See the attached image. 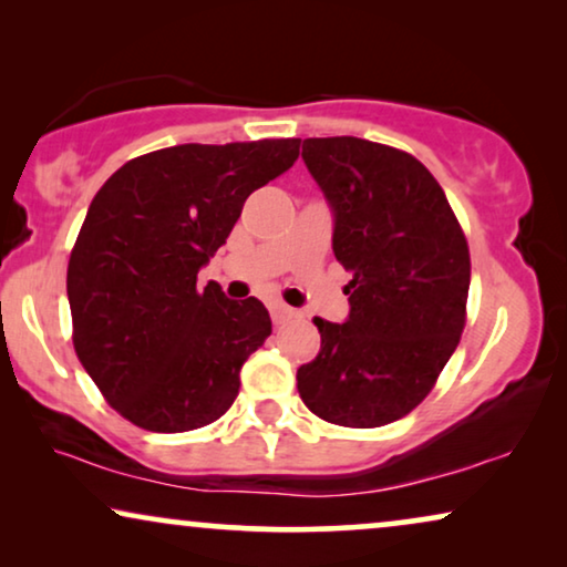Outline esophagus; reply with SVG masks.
Masks as SVG:
<instances>
[{"instance_id": "1", "label": "esophagus", "mask_w": 567, "mask_h": 567, "mask_svg": "<svg viewBox=\"0 0 567 567\" xmlns=\"http://www.w3.org/2000/svg\"><path fill=\"white\" fill-rule=\"evenodd\" d=\"M291 317H297L291 307L281 305V301H274V305H270V320H274V324H286Z\"/></svg>"}]
</instances>
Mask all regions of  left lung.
Returning a JSON list of instances; mask_svg holds the SVG:
<instances>
[{
	"label": "left lung",
	"instance_id": "left-lung-1",
	"mask_svg": "<svg viewBox=\"0 0 567 567\" xmlns=\"http://www.w3.org/2000/svg\"><path fill=\"white\" fill-rule=\"evenodd\" d=\"M301 159L332 208V252L353 278L343 324L315 317L320 353L297 371L305 405L379 429L421 405L460 346L470 247L413 154L355 136L305 138Z\"/></svg>",
	"mask_w": 567,
	"mask_h": 567
}]
</instances>
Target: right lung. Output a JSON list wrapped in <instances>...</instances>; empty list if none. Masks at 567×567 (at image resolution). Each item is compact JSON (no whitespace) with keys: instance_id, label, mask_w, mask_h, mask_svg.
<instances>
[{"instance_id":"right-lung-1","label":"right lung","mask_w":567,"mask_h":567,"mask_svg":"<svg viewBox=\"0 0 567 567\" xmlns=\"http://www.w3.org/2000/svg\"><path fill=\"white\" fill-rule=\"evenodd\" d=\"M299 138L177 144L131 159L92 198L66 270L74 351L107 405L138 429L183 433L221 417L266 343L255 297L198 289L252 190L286 173Z\"/></svg>"}]
</instances>
